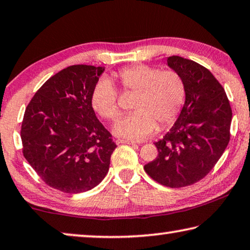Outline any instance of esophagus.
<instances>
[{
    "instance_id": "obj_1",
    "label": "esophagus",
    "mask_w": 250,
    "mask_h": 250,
    "mask_svg": "<svg viewBox=\"0 0 250 250\" xmlns=\"http://www.w3.org/2000/svg\"><path fill=\"white\" fill-rule=\"evenodd\" d=\"M116 142H117V145H120V144L134 145V144H137V142H136V141H133V140H125V139H117V140H116Z\"/></svg>"
}]
</instances>
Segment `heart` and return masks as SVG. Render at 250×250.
Listing matches in <instances>:
<instances>
[{"instance_id": "heart-1", "label": "heart", "mask_w": 250, "mask_h": 250, "mask_svg": "<svg viewBox=\"0 0 250 250\" xmlns=\"http://www.w3.org/2000/svg\"><path fill=\"white\" fill-rule=\"evenodd\" d=\"M134 92L133 112L119 119L113 132L119 137L142 140L176 120L186 98L185 83L175 71H160L146 64L125 66L108 79H101L91 93L93 110L105 120L119 114L118 91Z\"/></svg>"}]
</instances>
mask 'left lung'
Masks as SVG:
<instances>
[{
  "instance_id": "8db88e82",
  "label": "left lung",
  "mask_w": 250,
  "mask_h": 250,
  "mask_svg": "<svg viewBox=\"0 0 250 250\" xmlns=\"http://www.w3.org/2000/svg\"><path fill=\"white\" fill-rule=\"evenodd\" d=\"M167 62L185 83L186 101L176 124L154 144L159 153L145 170L161 185L181 188L205 178L223 156L232 112L225 89L208 69L178 55Z\"/></svg>"
}]
</instances>
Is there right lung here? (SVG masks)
Here are the masks:
<instances>
[{
  "instance_id": "right-lung-1",
  "label": "right lung",
  "mask_w": 250,
  "mask_h": 250,
  "mask_svg": "<svg viewBox=\"0 0 250 250\" xmlns=\"http://www.w3.org/2000/svg\"><path fill=\"white\" fill-rule=\"evenodd\" d=\"M104 71L85 64L68 66L45 81L25 109L23 156L47 186L62 192L88 191L109 171L117 145L91 104Z\"/></svg>"
}]
</instances>
